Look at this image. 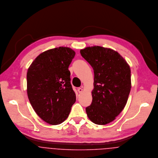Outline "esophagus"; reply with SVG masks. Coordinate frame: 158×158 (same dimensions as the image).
Here are the masks:
<instances>
[{
  "label": "esophagus",
  "instance_id": "obj_1",
  "mask_svg": "<svg viewBox=\"0 0 158 158\" xmlns=\"http://www.w3.org/2000/svg\"><path fill=\"white\" fill-rule=\"evenodd\" d=\"M78 92L79 93H81V92H83L82 88H78Z\"/></svg>",
  "mask_w": 158,
  "mask_h": 158
}]
</instances>
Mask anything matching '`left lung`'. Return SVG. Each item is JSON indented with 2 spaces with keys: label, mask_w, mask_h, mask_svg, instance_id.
<instances>
[{
  "label": "left lung",
  "mask_w": 158,
  "mask_h": 158,
  "mask_svg": "<svg viewBox=\"0 0 158 158\" xmlns=\"http://www.w3.org/2000/svg\"><path fill=\"white\" fill-rule=\"evenodd\" d=\"M94 73L92 101L86 108L90 120L106 125L125 108L131 88V70L125 59L111 48L88 47L80 50Z\"/></svg>",
  "instance_id": "8db88e82"
}]
</instances>
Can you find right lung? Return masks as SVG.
I'll use <instances>...</instances> for the list:
<instances>
[{
    "instance_id": "1",
    "label": "right lung",
    "mask_w": 158,
    "mask_h": 158,
    "mask_svg": "<svg viewBox=\"0 0 158 158\" xmlns=\"http://www.w3.org/2000/svg\"><path fill=\"white\" fill-rule=\"evenodd\" d=\"M75 52L59 47L38 55L28 69L27 91L37 115L53 125L63 123L76 101L68 68Z\"/></svg>"
}]
</instances>
